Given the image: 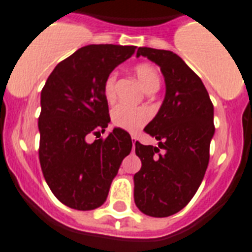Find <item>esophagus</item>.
I'll use <instances>...</instances> for the list:
<instances>
[{
    "label": "esophagus",
    "mask_w": 252,
    "mask_h": 252,
    "mask_svg": "<svg viewBox=\"0 0 252 252\" xmlns=\"http://www.w3.org/2000/svg\"><path fill=\"white\" fill-rule=\"evenodd\" d=\"M131 139H132V145H134V148H135V143H136V136H135V135H131Z\"/></svg>",
    "instance_id": "obj_1"
}]
</instances>
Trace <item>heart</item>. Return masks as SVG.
<instances>
[{"label": "heart", "instance_id": "b5f03b06", "mask_svg": "<svg viewBox=\"0 0 252 252\" xmlns=\"http://www.w3.org/2000/svg\"><path fill=\"white\" fill-rule=\"evenodd\" d=\"M139 82L148 94L156 93L161 85V76L158 69L149 63H140L134 68ZM116 80L117 74L111 73L105 78L103 86L104 96L109 103L116 99ZM151 114L145 108H132L127 105H118L112 112V121L120 128L135 132L148 122Z\"/></svg>", "mask_w": 252, "mask_h": 252}]
</instances>
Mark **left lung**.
Instances as JSON below:
<instances>
[{"label": "left lung", "instance_id": "left-lung-1", "mask_svg": "<svg viewBox=\"0 0 252 252\" xmlns=\"http://www.w3.org/2000/svg\"><path fill=\"white\" fill-rule=\"evenodd\" d=\"M140 55L161 68L166 93L144 128L158 145L135 143L141 168L134 175V199L145 215L166 218L184 209L202 183L215 132L214 105L201 78L175 53L139 47Z\"/></svg>", "mask_w": 252, "mask_h": 252}]
</instances>
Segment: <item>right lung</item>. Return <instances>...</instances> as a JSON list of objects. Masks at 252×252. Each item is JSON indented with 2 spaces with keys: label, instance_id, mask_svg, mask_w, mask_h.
Returning a JSON list of instances; mask_svg holds the SVG:
<instances>
[{
  "label": "right lung",
  "instance_id": "1",
  "mask_svg": "<svg viewBox=\"0 0 252 252\" xmlns=\"http://www.w3.org/2000/svg\"><path fill=\"white\" fill-rule=\"evenodd\" d=\"M136 46L87 45L60 62L41 91L39 163L47 186L60 202L74 210L97 209L105 202L122 159L130 155L127 131L111 122L104 81L134 55Z\"/></svg>",
  "mask_w": 252,
  "mask_h": 252
}]
</instances>
